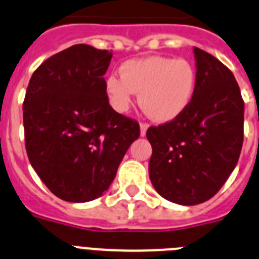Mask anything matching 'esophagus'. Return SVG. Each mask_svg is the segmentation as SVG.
Here are the masks:
<instances>
[{
  "label": "esophagus",
  "instance_id": "34e87169",
  "mask_svg": "<svg viewBox=\"0 0 259 259\" xmlns=\"http://www.w3.org/2000/svg\"><path fill=\"white\" fill-rule=\"evenodd\" d=\"M148 129L147 122H141V136H146V132Z\"/></svg>",
  "mask_w": 259,
  "mask_h": 259
}]
</instances>
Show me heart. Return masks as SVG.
Wrapping results in <instances>:
<instances>
[{
	"label": "heart",
	"mask_w": 259,
	"mask_h": 259,
	"mask_svg": "<svg viewBox=\"0 0 259 259\" xmlns=\"http://www.w3.org/2000/svg\"><path fill=\"white\" fill-rule=\"evenodd\" d=\"M195 86L197 70L192 62L164 56L129 60L121 66V75L113 73L105 80L108 98L117 112H126L134 92H139V105L157 122H168L183 114Z\"/></svg>",
	"instance_id": "1"
}]
</instances>
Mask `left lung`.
Wrapping results in <instances>:
<instances>
[{
	"instance_id": "left-lung-1",
	"label": "left lung",
	"mask_w": 259,
	"mask_h": 259,
	"mask_svg": "<svg viewBox=\"0 0 259 259\" xmlns=\"http://www.w3.org/2000/svg\"><path fill=\"white\" fill-rule=\"evenodd\" d=\"M197 86L183 114L147 129L152 146L148 173L163 198L202 203L235 169L244 141V100L232 71L194 48Z\"/></svg>"
}]
</instances>
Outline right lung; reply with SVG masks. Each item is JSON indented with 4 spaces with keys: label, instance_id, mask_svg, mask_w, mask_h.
<instances>
[{
    "label": "right lung",
    "instance_id": "1",
    "mask_svg": "<svg viewBox=\"0 0 259 259\" xmlns=\"http://www.w3.org/2000/svg\"><path fill=\"white\" fill-rule=\"evenodd\" d=\"M112 52L76 44L42 62L23 102L26 151L47 188L67 202L99 198L116 177L138 121L108 102Z\"/></svg>",
    "mask_w": 259,
    "mask_h": 259
}]
</instances>
